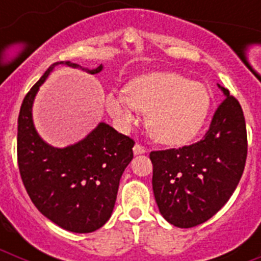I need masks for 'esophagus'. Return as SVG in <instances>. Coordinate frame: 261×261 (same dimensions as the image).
Here are the masks:
<instances>
[{
    "instance_id": "1",
    "label": "esophagus",
    "mask_w": 261,
    "mask_h": 261,
    "mask_svg": "<svg viewBox=\"0 0 261 261\" xmlns=\"http://www.w3.org/2000/svg\"><path fill=\"white\" fill-rule=\"evenodd\" d=\"M145 151H146V149H145L141 144H136L135 146H133V153L135 154H144Z\"/></svg>"
}]
</instances>
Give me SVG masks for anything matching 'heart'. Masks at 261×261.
<instances>
[{"instance_id": "obj_1", "label": "heart", "mask_w": 261, "mask_h": 261, "mask_svg": "<svg viewBox=\"0 0 261 261\" xmlns=\"http://www.w3.org/2000/svg\"><path fill=\"white\" fill-rule=\"evenodd\" d=\"M211 107V93L200 84L176 73H154L135 80L128 91L111 93L107 108L123 128L149 114L147 125L156 141L181 145L195 137Z\"/></svg>"}]
</instances>
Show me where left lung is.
Returning a JSON list of instances; mask_svg holds the SVG:
<instances>
[{
    "label": "left lung",
    "mask_w": 261,
    "mask_h": 261,
    "mask_svg": "<svg viewBox=\"0 0 261 261\" xmlns=\"http://www.w3.org/2000/svg\"><path fill=\"white\" fill-rule=\"evenodd\" d=\"M225 99L204 138L192 145L155 150L153 191L159 212L171 225L204 223L231 197L247 158V130L241 105L221 87Z\"/></svg>",
    "instance_id": "1"
}]
</instances>
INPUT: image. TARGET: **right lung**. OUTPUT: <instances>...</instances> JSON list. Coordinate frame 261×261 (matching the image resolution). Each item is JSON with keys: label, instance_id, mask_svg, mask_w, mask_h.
Returning a JSON list of instances; mask_svg holds the SVG:
<instances>
[{"label": "right lung", "instance_id": "obj_1", "mask_svg": "<svg viewBox=\"0 0 261 261\" xmlns=\"http://www.w3.org/2000/svg\"><path fill=\"white\" fill-rule=\"evenodd\" d=\"M61 64L82 68L70 61L55 62L23 99L18 116V167L38 211L62 229L82 234L100 229L110 220L135 141L106 123L62 149L41 140L32 121V103L41 84ZM102 69L99 65L84 70L96 74Z\"/></svg>", "mask_w": 261, "mask_h": 261}]
</instances>
